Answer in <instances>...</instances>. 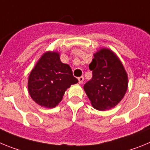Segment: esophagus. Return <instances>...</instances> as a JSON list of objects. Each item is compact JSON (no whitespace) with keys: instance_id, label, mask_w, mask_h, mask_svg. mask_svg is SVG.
Returning <instances> with one entry per match:
<instances>
[{"instance_id":"34e87169","label":"esophagus","mask_w":150,"mask_h":150,"mask_svg":"<svg viewBox=\"0 0 150 150\" xmlns=\"http://www.w3.org/2000/svg\"><path fill=\"white\" fill-rule=\"evenodd\" d=\"M78 80H79V83H83V80H84V77L83 76H80V77L78 78Z\"/></svg>"}]
</instances>
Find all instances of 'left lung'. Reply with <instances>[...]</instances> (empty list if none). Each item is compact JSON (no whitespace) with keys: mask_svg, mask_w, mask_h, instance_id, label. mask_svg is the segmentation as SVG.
<instances>
[{"mask_svg":"<svg viewBox=\"0 0 150 150\" xmlns=\"http://www.w3.org/2000/svg\"><path fill=\"white\" fill-rule=\"evenodd\" d=\"M88 67L92 78L83 88L91 105L98 110L116 107L128 88V76L122 62L111 50L101 49Z\"/></svg>","mask_w":150,"mask_h":150,"instance_id":"obj_1","label":"left lung"}]
</instances>
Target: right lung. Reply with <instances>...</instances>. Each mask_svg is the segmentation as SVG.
<instances>
[{"instance_id": "add662e5", "label": "right lung", "mask_w": 150, "mask_h": 150, "mask_svg": "<svg viewBox=\"0 0 150 150\" xmlns=\"http://www.w3.org/2000/svg\"><path fill=\"white\" fill-rule=\"evenodd\" d=\"M78 83L71 67L60 61L58 52H48L41 57L28 78V91L39 105L56 107L71 85Z\"/></svg>"}]
</instances>
